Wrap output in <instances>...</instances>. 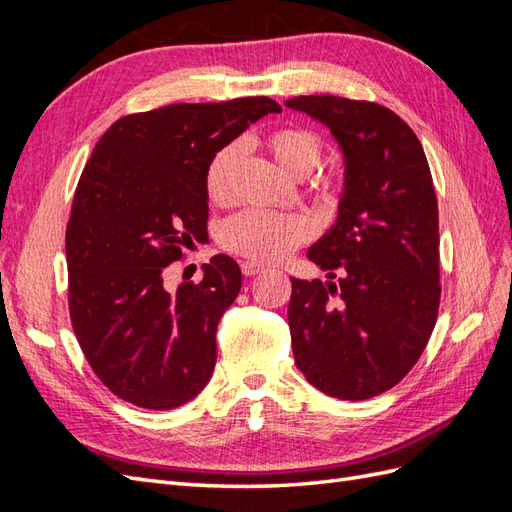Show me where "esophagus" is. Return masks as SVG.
Returning a JSON list of instances; mask_svg holds the SVG:
<instances>
[{
    "mask_svg": "<svg viewBox=\"0 0 512 512\" xmlns=\"http://www.w3.org/2000/svg\"><path fill=\"white\" fill-rule=\"evenodd\" d=\"M241 271H243V275L252 277V275H258V273L265 271V265H260V262H254V260H243Z\"/></svg>",
    "mask_w": 512,
    "mask_h": 512,
    "instance_id": "obj_1",
    "label": "esophagus"
}]
</instances>
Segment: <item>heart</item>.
I'll return each instance as SVG.
<instances>
[{
    "mask_svg": "<svg viewBox=\"0 0 512 512\" xmlns=\"http://www.w3.org/2000/svg\"><path fill=\"white\" fill-rule=\"evenodd\" d=\"M267 149L275 164L292 179H305L316 170L322 156L318 138L301 128L277 130L267 138ZM243 156L241 143H230L215 153L209 162L205 185L215 203H226L235 192V181ZM312 235L309 222L299 215H280L267 211H243L222 226L226 250L254 260H282L294 247Z\"/></svg>",
    "mask_w": 512,
    "mask_h": 512,
    "instance_id": "b5f03b06",
    "label": "heart"
}]
</instances>
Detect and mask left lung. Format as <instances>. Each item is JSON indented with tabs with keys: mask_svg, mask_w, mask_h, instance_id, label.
I'll return each instance as SVG.
<instances>
[{
	"mask_svg": "<svg viewBox=\"0 0 512 512\" xmlns=\"http://www.w3.org/2000/svg\"><path fill=\"white\" fill-rule=\"evenodd\" d=\"M286 106L327 126L346 164L337 220L307 250L337 284L290 277L294 363L331 397H376L414 367L438 318V198L425 151L376 102L299 96Z\"/></svg>",
	"mask_w": 512,
	"mask_h": 512,
	"instance_id": "1",
	"label": "left lung"
}]
</instances>
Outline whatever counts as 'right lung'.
<instances>
[{
	"mask_svg": "<svg viewBox=\"0 0 512 512\" xmlns=\"http://www.w3.org/2000/svg\"><path fill=\"white\" fill-rule=\"evenodd\" d=\"M269 113L282 106L265 96L168 104L121 117L91 153L66 228L70 318L91 369L128 404L183 406L213 374L241 269L218 254L177 292L164 269L207 241L215 153Z\"/></svg>",
	"mask_w": 512,
	"mask_h": 512,
	"instance_id": "1",
	"label": "right lung"
}]
</instances>
